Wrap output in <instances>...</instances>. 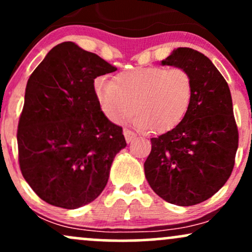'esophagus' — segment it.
<instances>
[{"instance_id": "34e87169", "label": "esophagus", "mask_w": 252, "mask_h": 252, "mask_svg": "<svg viewBox=\"0 0 252 252\" xmlns=\"http://www.w3.org/2000/svg\"><path fill=\"white\" fill-rule=\"evenodd\" d=\"M123 134H124V137H126V141L128 143L131 142V141L136 137V135L134 134V132H132L131 130H129V129H124Z\"/></svg>"}]
</instances>
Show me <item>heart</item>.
I'll use <instances>...</instances> for the list:
<instances>
[{
    "instance_id": "obj_1",
    "label": "heart",
    "mask_w": 252,
    "mask_h": 252,
    "mask_svg": "<svg viewBox=\"0 0 252 252\" xmlns=\"http://www.w3.org/2000/svg\"><path fill=\"white\" fill-rule=\"evenodd\" d=\"M94 90L111 122L122 123L136 112V128L162 134L186 116L193 98V79L182 67L147 66L120 72L114 80L97 78Z\"/></svg>"
}]
</instances>
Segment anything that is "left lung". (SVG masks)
Returning a JSON list of instances; mask_svg holds the SVG:
<instances>
[{
    "label": "left lung",
    "mask_w": 252,
    "mask_h": 252,
    "mask_svg": "<svg viewBox=\"0 0 252 252\" xmlns=\"http://www.w3.org/2000/svg\"><path fill=\"white\" fill-rule=\"evenodd\" d=\"M161 63L189 72L193 98L174 129L150 138L144 174L163 200L192 206L216 194L232 173L238 148L232 98L226 80L200 52L179 47Z\"/></svg>",
    "instance_id": "1"
}]
</instances>
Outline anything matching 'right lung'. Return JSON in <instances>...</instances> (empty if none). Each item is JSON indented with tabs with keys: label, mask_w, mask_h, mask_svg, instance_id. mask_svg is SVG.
<instances>
[{
	"label": "right lung",
	"mask_w": 252,
	"mask_h": 252,
	"mask_svg": "<svg viewBox=\"0 0 252 252\" xmlns=\"http://www.w3.org/2000/svg\"><path fill=\"white\" fill-rule=\"evenodd\" d=\"M117 68L74 42L48 52L31 74L17 126L22 175L43 201L74 210L94 201L126 142L103 114L97 77Z\"/></svg>",
	"instance_id": "add662e5"
}]
</instances>
